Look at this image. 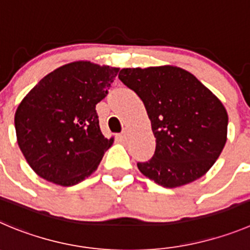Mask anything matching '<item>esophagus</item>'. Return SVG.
I'll return each instance as SVG.
<instances>
[{"instance_id":"34e87169","label":"esophagus","mask_w":250,"mask_h":250,"mask_svg":"<svg viewBox=\"0 0 250 250\" xmlns=\"http://www.w3.org/2000/svg\"><path fill=\"white\" fill-rule=\"evenodd\" d=\"M128 137H129V130H128V128H125L123 132L121 133V138H122L123 141H128Z\"/></svg>"}]
</instances>
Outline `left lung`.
<instances>
[{
	"label": "left lung",
	"mask_w": 250,
	"mask_h": 250,
	"mask_svg": "<svg viewBox=\"0 0 250 250\" xmlns=\"http://www.w3.org/2000/svg\"><path fill=\"white\" fill-rule=\"evenodd\" d=\"M146 106L157 146L138 163L163 188H180L204 176L227 142L228 114L220 99L191 72L172 65L127 67L118 75Z\"/></svg>",
	"instance_id": "1"
}]
</instances>
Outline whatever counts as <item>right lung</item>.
I'll list each match as a JSON object with an SVG mask.
<instances>
[{"label": "right lung", "mask_w": 250, "mask_h": 250, "mask_svg": "<svg viewBox=\"0 0 250 250\" xmlns=\"http://www.w3.org/2000/svg\"><path fill=\"white\" fill-rule=\"evenodd\" d=\"M120 69L91 62L65 64L44 76L17 107V142L44 180L72 186L88 178L113 144L100 129L96 104Z\"/></svg>", "instance_id": "1"}]
</instances>
